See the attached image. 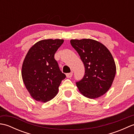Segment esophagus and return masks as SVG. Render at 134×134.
Listing matches in <instances>:
<instances>
[{
    "instance_id": "esophagus-1",
    "label": "esophagus",
    "mask_w": 134,
    "mask_h": 134,
    "mask_svg": "<svg viewBox=\"0 0 134 134\" xmlns=\"http://www.w3.org/2000/svg\"><path fill=\"white\" fill-rule=\"evenodd\" d=\"M72 76V72L66 74V76H67V78H70Z\"/></svg>"
}]
</instances>
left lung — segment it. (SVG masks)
Wrapping results in <instances>:
<instances>
[{
    "mask_svg": "<svg viewBox=\"0 0 134 134\" xmlns=\"http://www.w3.org/2000/svg\"><path fill=\"white\" fill-rule=\"evenodd\" d=\"M70 43L85 68L83 78L76 83L79 92L91 99L104 95L112 86L116 72L110 51L104 44L93 39H72Z\"/></svg>",
    "mask_w": 134,
    "mask_h": 134,
    "instance_id": "obj_1",
    "label": "left lung"
}]
</instances>
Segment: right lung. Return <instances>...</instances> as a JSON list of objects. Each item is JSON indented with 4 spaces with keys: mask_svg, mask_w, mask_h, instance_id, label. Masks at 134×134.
I'll return each mask as SVG.
<instances>
[{
    "mask_svg": "<svg viewBox=\"0 0 134 134\" xmlns=\"http://www.w3.org/2000/svg\"><path fill=\"white\" fill-rule=\"evenodd\" d=\"M63 42V39L40 40L30 48L25 56L22 77L30 95L36 101L46 102L53 99L65 78L54 58Z\"/></svg>",
    "mask_w": 134,
    "mask_h": 134,
    "instance_id": "obj_1",
    "label": "right lung"
}]
</instances>
